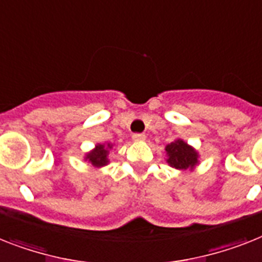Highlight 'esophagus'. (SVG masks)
Returning <instances> with one entry per match:
<instances>
[{
    "label": "esophagus",
    "mask_w": 262,
    "mask_h": 262,
    "mask_svg": "<svg viewBox=\"0 0 262 262\" xmlns=\"http://www.w3.org/2000/svg\"><path fill=\"white\" fill-rule=\"evenodd\" d=\"M133 139L135 140V142H144V140H146V135H144V134H134Z\"/></svg>",
    "instance_id": "1"
}]
</instances>
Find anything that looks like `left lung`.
Returning <instances> with one entry per match:
<instances>
[{"instance_id": "left-lung-1", "label": "left lung", "mask_w": 262, "mask_h": 262, "mask_svg": "<svg viewBox=\"0 0 262 262\" xmlns=\"http://www.w3.org/2000/svg\"><path fill=\"white\" fill-rule=\"evenodd\" d=\"M166 151V162L170 167L175 170H190L193 171L200 165V152L190 146L182 138H177L174 142L167 144Z\"/></svg>"}]
</instances>
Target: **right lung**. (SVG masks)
I'll list each match as a JSON object with an SVG mask.
<instances>
[{"label":"right lung","instance_id":"right-lung-1","mask_svg":"<svg viewBox=\"0 0 262 262\" xmlns=\"http://www.w3.org/2000/svg\"><path fill=\"white\" fill-rule=\"evenodd\" d=\"M115 144L114 143H96L95 147L91 151L84 154V161L88 162L90 165L94 166L95 168H101L104 166L110 165V159H108V155H110V151L114 148Z\"/></svg>","mask_w":262,"mask_h":262}]
</instances>
